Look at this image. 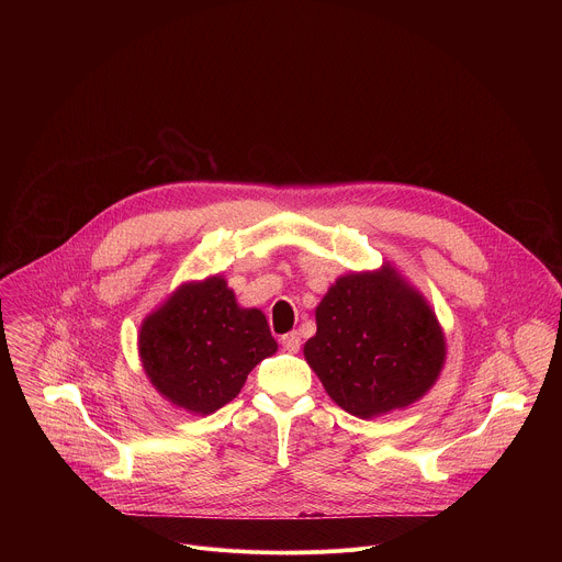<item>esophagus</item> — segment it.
I'll use <instances>...</instances> for the list:
<instances>
[{
    "label": "esophagus",
    "mask_w": 562,
    "mask_h": 562,
    "mask_svg": "<svg viewBox=\"0 0 562 562\" xmlns=\"http://www.w3.org/2000/svg\"><path fill=\"white\" fill-rule=\"evenodd\" d=\"M280 342L284 347V351H289V353H297L300 351V334L297 331H291V334L282 336Z\"/></svg>",
    "instance_id": "34e87169"
}]
</instances>
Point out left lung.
Returning a JSON list of instances; mask_svg holds the SVG:
<instances>
[{"instance_id": "obj_1", "label": "left lung", "mask_w": 562, "mask_h": 562, "mask_svg": "<svg viewBox=\"0 0 562 562\" xmlns=\"http://www.w3.org/2000/svg\"><path fill=\"white\" fill-rule=\"evenodd\" d=\"M315 325L304 358L351 416L405 409L442 371L447 345L436 313L389 265L338 278L315 308Z\"/></svg>"}]
</instances>
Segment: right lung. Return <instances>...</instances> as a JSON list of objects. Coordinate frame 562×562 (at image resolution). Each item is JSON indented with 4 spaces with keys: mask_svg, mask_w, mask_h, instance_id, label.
<instances>
[{
    "mask_svg": "<svg viewBox=\"0 0 562 562\" xmlns=\"http://www.w3.org/2000/svg\"><path fill=\"white\" fill-rule=\"evenodd\" d=\"M139 358L171 405L209 416L278 351L260 308H243L220 276L182 284L139 327Z\"/></svg>",
    "mask_w": 562,
    "mask_h": 562,
    "instance_id": "1",
    "label": "right lung"
}]
</instances>
